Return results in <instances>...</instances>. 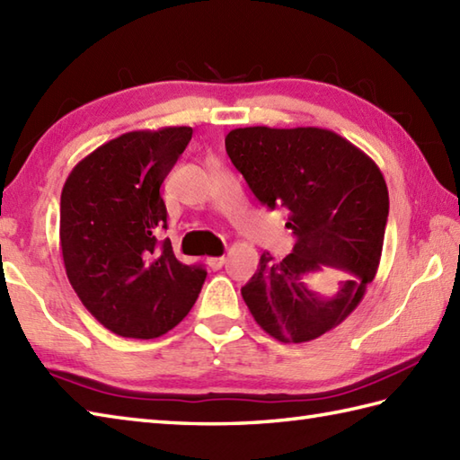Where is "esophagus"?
<instances>
[{"label": "esophagus", "mask_w": 460, "mask_h": 460, "mask_svg": "<svg viewBox=\"0 0 460 460\" xmlns=\"http://www.w3.org/2000/svg\"><path fill=\"white\" fill-rule=\"evenodd\" d=\"M223 263H225V257H209V259H207V265H209L213 271H215V269H221Z\"/></svg>", "instance_id": "1"}]
</instances>
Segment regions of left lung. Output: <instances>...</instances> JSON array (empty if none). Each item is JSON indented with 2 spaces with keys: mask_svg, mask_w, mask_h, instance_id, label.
Returning a JSON list of instances; mask_svg holds the SVG:
<instances>
[{
  "mask_svg": "<svg viewBox=\"0 0 460 460\" xmlns=\"http://www.w3.org/2000/svg\"><path fill=\"white\" fill-rule=\"evenodd\" d=\"M225 149L251 191L269 209H287L293 251H265L255 275L241 287L243 301L267 335L307 343L341 325L357 309L379 269L389 191L375 161L321 128H239ZM331 266L346 277L323 297L310 289L314 272Z\"/></svg>",
  "mask_w": 460,
  "mask_h": 460,
  "instance_id": "8db88e82",
  "label": "left lung"
}]
</instances>
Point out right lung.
I'll list each match as a JSON object with an SVG mask.
<instances>
[{"label":"right lung","mask_w":460,"mask_h":460,"mask_svg":"<svg viewBox=\"0 0 460 460\" xmlns=\"http://www.w3.org/2000/svg\"><path fill=\"white\" fill-rule=\"evenodd\" d=\"M191 128L129 131L71 171L61 191L59 243L84 307L119 337L155 339L185 319L201 293L203 265L177 261L161 183L191 141Z\"/></svg>","instance_id":"1"}]
</instances>
